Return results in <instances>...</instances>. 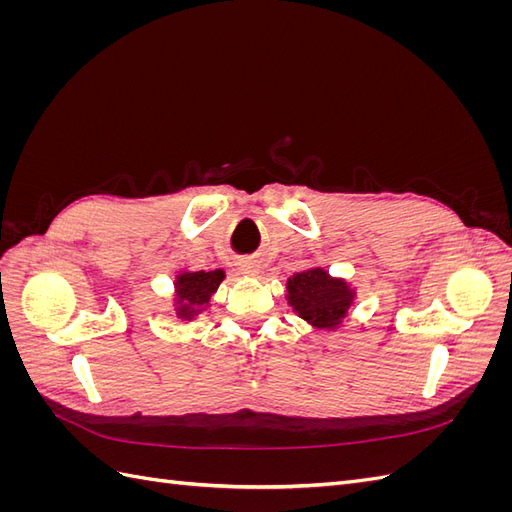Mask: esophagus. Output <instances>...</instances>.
<instances>
[{
	"mask_svg": "<svg viewBox=\"0 0 512 512\" xmlns=\"http://www.w3.org/2000/svg\"><path fill=\"white\" fill-rule=\"evenodd\" d=\"M241 271H243V273H250V275H254V273H256L254 262H245V265H241Z\"/></svg>",
	"mask_w": 512,
	"mask_h": 512,
	"instance_id": "obj_1",
	"label": "esophagus"
}]
</instances>
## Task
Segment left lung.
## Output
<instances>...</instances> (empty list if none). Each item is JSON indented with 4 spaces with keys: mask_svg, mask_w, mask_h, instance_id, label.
<instances>
[{
    "mask_svg": "<svg viewBox=\"0 0 512 512\" xmlns=\"http://www.w3.org/2000/svg\"><path fill=\"white\" fill-rule=\"evenodd\" d=\"M286 290L294 312L316 329H337L354 301V290L320 267L294 273Z\"/></svg>",
    "mask_w": 512,
    "mask_h": 512,
    "instance_id": "8db88e82",
    "label": "left lung"
}]
</instances>
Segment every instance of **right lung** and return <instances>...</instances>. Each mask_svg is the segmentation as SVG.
<instances>
[{"mask_svg": "<svg viewBox=\"0 0 512 512\" xmlns=\"http://www.w3.org/2000/svg\"><path fill=\"white\" fill-rule=\"evenodd\" d=\"M224 271H181L175 282V312L181 320L196 318L209 307L213 292L220 288Z\"/></svg>", "mask_w": 512, "mask_h": 512, "instance_id": "right-lung-1", "label": "right lung"}]
</instances>
